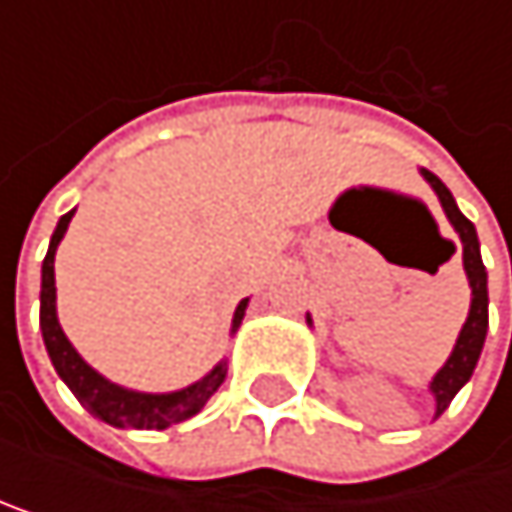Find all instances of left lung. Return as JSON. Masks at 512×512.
Here are the masks:
<instances>
[{"instance_id": "obj_1", "label": "left lung", "mask_w": 512, "mask_h": 512, "mask_svg": "<svg viewBox=\"0 0 512 512\" xmlns=\"http://www.w3.org/2000/svg\"><path fill=\"white\" fill-rule=\"evenodd\" d=\"M421 176H424V183L433 189V195L440 198L446 219L452 222L455 235L461 238V259H464V274H467V284H470L467 320H464V326L458 332L449 360L437 369V375H433L430 385H427L430 394H433V403H437L433 418H440L449 409V403L455 400V394L470 381V375H473V369L479 363V354H482V345H485V332H489V274H485V265H482L479 238H476L473 222L458 210L452 192L443 186V180L437 173H430V170L421 167ZM305 323L314 326L311 314H305Z\"/></svg>"}]
</instances>
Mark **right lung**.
<instances>
[{"label":"right lung","instance_id":"add662e5","mask_svg":"<svg viewBox=\"0 0 512 512\" xmlns=\"http://www.w3.org/2000/svg\"><path fill=\"white\" fill-rule=\"evenodd\" d=\"M72 216H75V210L63 213L57 228H54L45 262H42V293H39V326H42L45 351H48L57 375L63 378V385L75 394V400H79L94 418H100V421H106L112 427H121V430H164V427H173L180 421H189L192 415H198L207 406V400L219 391V385L225 381V372H228L225 360H219L204 378L192 381V385H186L180 391L149 394V391H134V388L115 385V381H109L103 372H97L66 339V332H63V326L57 320L54 256H57V247H60L63 235H66ZM247 305H250V299H241L238 308H235L232 336L238 332V326H241V320L247 314Z\"/></svg>","mask_w":512,"mask_h":512}]
</instances>
